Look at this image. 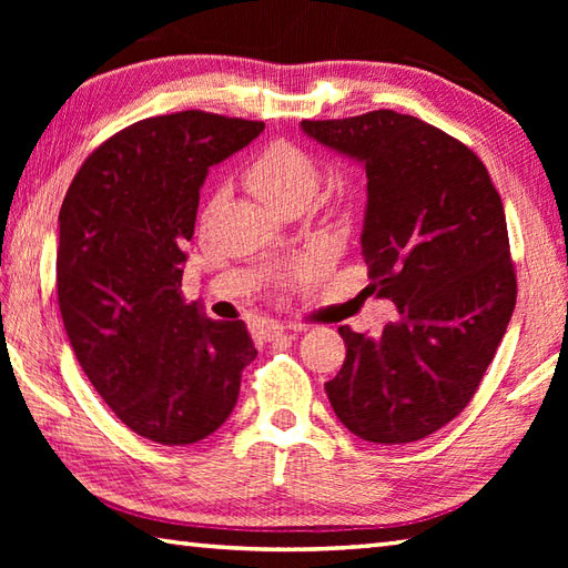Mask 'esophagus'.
Segmentation results:
<instances>
[{
	"instance_id": "esophagus-1",
	"label": "esophagus",
	"mask_w": 568,
	"mask_h": 568,
	"mask_svg": "<svg viewBox=\"0 0 568 568\" xmlns=\"http://www.w3.org/2000/svg\"><path fill=\"white\" fill-rule=\"evenodd\" d=\"M285 334H287V329L283 327V324L265 322V327H263V339H265V342H277V339H281V336H285Z\"/></svg>"
}]
</instances>
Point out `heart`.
Returning a JSON list of instances; mask_svg holds the SVG:
<instances>
[{
  "mask_svg": "<svg viewBox=\"0 0 568 568\" xmlns=\"http://www.w3.org/2000/svg\"><path fill=\"white\" fill-rule=\"evenodd\" d=\"M246 183L273 210L307 204L320 185L315 159L293 141H273L246 168Z\"/></svg>",
  "mask_w": 568,
  "mask_h": 568,
  "instance_id": "obj_1",
  "label": "heart"
}]
</instances>
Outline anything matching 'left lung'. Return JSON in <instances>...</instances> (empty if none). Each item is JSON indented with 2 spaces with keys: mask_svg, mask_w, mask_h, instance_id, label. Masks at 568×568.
<instances>
[{
  "mask_svg": "<svg viewBox=\"0 0 568 568\" xmlns=\"http://www.w3.org/2000/svg\"><path fill=\"white\" fill-rule=\"evenodd\" d=\"M303 131L364 163L368 287L400 312L378 339L339 327L346 358L324 390L361 439H425L470 403L513 317L500 195L466 143L417 116L305 119Z\"/></svg>",
  "mask_w": 568,
  "mask_h": 568,
  "instance_id": "8db88e82",
  "label": "left lung"
}]
</instances>
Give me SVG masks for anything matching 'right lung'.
<instances>
[{"mask_svg": "<svg viewBox=\"0 0 568 568\" xmlns=\"http://www.w3.org/2000/svg\"><path fill=\"white\" fill-rule=\"evenodd\" d=\"M263 122L187 110L149 116L94 149L60 207L58 307L72 352L124 425L195 444L224 425L256 358L246 324L185 303V241L200 187Z\"/></svg>", "mask_w": 568, "mask_h": 568, "instance_id": "add662e5", "label": "right lung"}]
</instances>
